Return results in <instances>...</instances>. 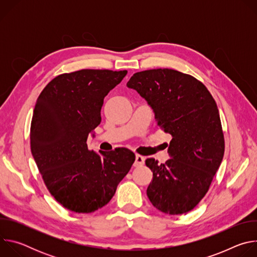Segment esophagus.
<instances>
[{
    "label": "esophagus",
    "instance_id": "1",
    "mask_svg": "<svg viewBox=\"0 0 257 257\" xmlns=\"http://www.w3.org/2000/svg\"><path fill=\"white\" fill-rule=\"evenodd\" d=\"M144 161H145V158L140 156V155H136L135 157V162H134V166L135 167H141L143 164H144Z\"/></svg>",
    "mask_w": 257,
    "mask_h": 257
}]
</instances>
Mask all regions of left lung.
Returning a JSON list of instances; mask_svg holds the SVG:
<instances>
[{"label":"left lung","mask_w":257,"mask_h":257,"mask_svg":"<svg viewBox=\"0 0 257 257\" xmlns=\"http://www.w3.org/2000/svg\"><path fill=\"white\" fill-rule=\"evenodd\" d=\"M127 86L148 100L158 126L172 135V159L145 161L154 176L146 194L165 213H186L204 197L223 161L225 139L215 100L202 82L167 68L137 72Z\"/></svg>","instance_id":"left-lung-1"}]
</instances>
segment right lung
Returning <instances> with one entry per match:
<instances>
[{
	"label": "right lung",
	"mask_w": 257,
	"mask_h": 257,
	"mask_svg": "<svg viewBox=\"0 0 257 257\" xmlns=\"http://www.w3.org/2000/svg\"><path fill=\"white\" fill-rule=\"evenodd\" d=\"M127 70L82 69L55 77L36 100L30 149L45 184L65 208L90 213L114 196L135 155L121 148L101 154L87 148L88 134L100 123L104 96Z\"/></svg>",
	"instance_id": "add662e5"
}]
</instances>
